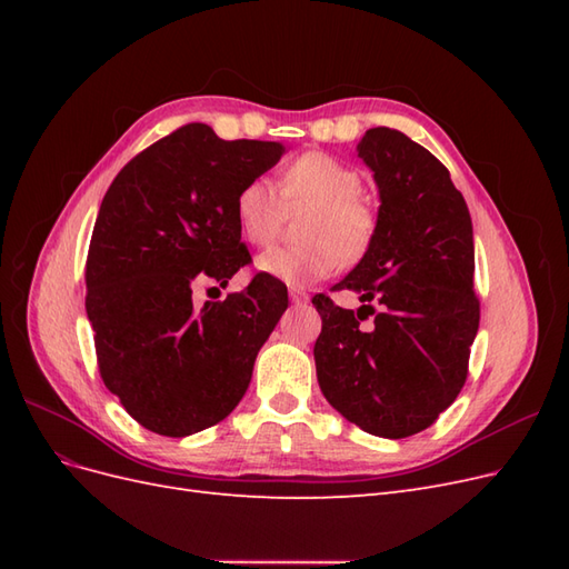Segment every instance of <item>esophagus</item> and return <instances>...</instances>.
Segmentation results:
<instances>
[{"mask_svg": "<svg viewBox=\"0 0 569 569\" xmlns=\"http://www.w3.org/2000/svg\"><path fill=\"white\" fill-rule=\"evenodd\" d=\"M289 299L291 303H306L308 301V295L301 289V287H291L289 289Z\"/></svg>", "mask_w": 569, "mask_h": 569, "instance_id": "obj_1", "label": "esophagus"}]
</instances>
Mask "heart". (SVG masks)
Masks as SVG:
<instances>
[{
	"label": "heart",
	"instance_id": "1",
	"mask_svg": "<svg viewBox=\"0 0 569 569\" xmlns=\"http://www.w3.org/2000/svg\"><path fill=\"white\" fill-rule=\"evenodd\" d=\"M360 187L358 170L322 151L291 159L280 170V193L266 178L247 180L234 197V222L253 247L278 237L287 211L308 209L299 222L303 244L268 249L258 256V270L297 287L330 278L341 261H360L377 234V211Z\"/></svg>",
	"mask_w": 569,
	"mask_h": 569
}]
</instances>
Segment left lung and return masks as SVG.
<instances>
[{
  "label": "left lung",
  "mask_w": 569,
  "mask_h": 569,
  "mask_svg": "<svg viewBox=\"0 0 569 569\" xmlns=\"http://www.w3.org/2000/svg\"><path fill=\"white\" fill-rule=\"evenodd\" d=\"M358 157L382 206L370 251L332 291H358L363 306L356 313L313 297L322 318L316 372L349 422L403 439L435 425L468 380L479 327L472 220L449 168L408 134L372 128Z\"/></svg>",
  "instance_id": "left-lung-1"
}]
</instances>
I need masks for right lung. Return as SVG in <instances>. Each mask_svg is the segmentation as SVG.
I'll return each mask as SVG.
<instances>
[{
    "label": "right lung",
    "instance_id": "right-lung-1",
    "mask_svg": "<svg viewBox=\"0 0 569 569\" xmlns=\"http://www.w3.org/2000/svg\"><path fill=\"white\" fill-rule=\"evenodd\" d=\"M282 151L187 123L130 159L101 201L84 308L101 380L149 432L189 437L226 420L284 313L287 289L263 272L226 301L192 303L199 282L228 284L251 261L234 197Z\"/></svg>",
    "mask_w": 569,
    "mask_h": 569
}]
</instances>
